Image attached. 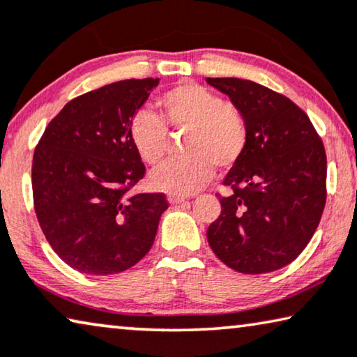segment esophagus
Masks as SVG:
<instances>
[{
  "instance_id": "esophagus-1",
  "label": "esophagus",
  "mask_w": 357,
  "mask_h": 357,
  "mask_svg": "<svg viewBox=\"0 0 357 357\" xmlns=\"http://www.w3.org/2000/svg\"><path fill=\"white\" fill-rule=\"evenodd\" d=\"M169 203L172 204V206H175V204H180V203H183L185 201V196H178V195H169Z\"/></svg>"
}]
</instances>
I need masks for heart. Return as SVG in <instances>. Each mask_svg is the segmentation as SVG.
Returning <instances> with one entry per match:
<instances>
[{
	"label": "heart",
	"instance_id": "obj_1",
	"mask_svg": "<svg viewBox=\"0 0 357 357\" xmlns=\"http://www.w3.org/2000/svg\"><path fill=\"white\" fill-rule=\"evenodd\" d=\"M159 116L138 111L132 117L128 137L148 166H158L167 153L169 133L187 132L182 142L185 158L164 164L151 175L154 188L187 196L214 177V167L230 169L245 153L250 128L238 106L193 82L175 85L158 98Z\"/></svg>",
	"mask_w": 357,
	"mask_h": 357
}]
</instances>
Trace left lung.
<instances>
[{"mask_svg":"<svg viewBox=\"0 0 357 357\" xmlns=\"http://www.w3.org/2000/svg\"><path fill=\"white\" fill-rule=\"evenodd\" d=\"M248 121L245 153L224 180L208 241L224 264L266 273L290 264L316 231L327 199V156L306 112L256 82L206 79Z\"/></svg>","mask_w":357,"mask_h":357,"instance_id":"1","label":"left lung"}]
</instances>
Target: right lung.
<instances>
[{
  "label": "right lung",
  "mask_w": 357,
  "mask_h": 357,
  "mask_svg": "<svg viewBox=\"0 0 357 357\" xmlns=\"http://www.w3.org/2000/svg\"><path fill=\"white\" fill-rule=\"evenodd\" d=\"M158 79H128L70 100L35 148V214L46 240L82 273L127 271L151 250L164 193H132L146 172L128 137Z\"/></svg>",
  "instance_id": "right-lung-1"
}]
</instances>
